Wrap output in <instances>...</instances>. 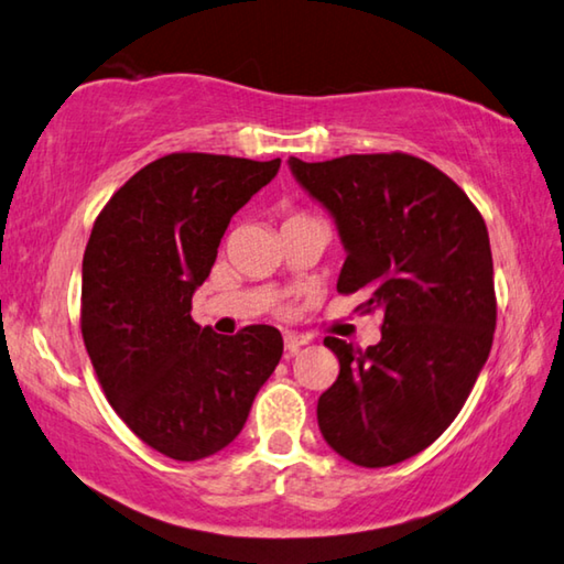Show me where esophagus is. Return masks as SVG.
<instances>
[{"label":"esophagus","mask_w":564,"mask_h":564,"mask_svg":"<svg viewBox=\"0 0 564 564\" xmlns=\"http://www.w3.org/2000/svg\"><path fill=\"white\" fill-rule=\"evenodd\" d=\"M305 343H308V338L301 336V333H285L283 336V346L289 352H295L301 346H305Z\"/></svg>","instance_id":"1"}]
</instances>
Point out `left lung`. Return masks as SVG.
<instances>
[{"instance_id":"left-lung-1","label":"left lung","mask_w":564,"mask_h":564,"mask_svg":"<svg viewBox=\"0 0 564 564\" xmlns=\"http://www.w3.org/2000/svg\"><path fill=\"white\" fill-rule=\"evenodd\" d=\"M291 174L336 221L340 293L368 291L383 313L366 350L328 336L338 380L318 398V427L340 457L388 467L425 451L460 413L492 348L488 228L465 191L410 154H350Z\"/></svg>"}]
</instances>
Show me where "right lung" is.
Masks as SVG:
<instances>
[{"mask_svg": "<svg viewBox=\"0 0 564 564\" xmlns=\"http://www.w3.org/2000/svg\"><path fill=\"white\" fill-rule=\"evenodd\" d=\"M281 159L169 154L137 171L94 221L82 336L111 408L161 455L194 463L241 433L283 356L273 326L218 336L191 318L231 216Z\"/></svg>", "mask_w": 564, "mask_h": 564, "instance_id": "add662e5", "label": "right lung"}]
</instances>
